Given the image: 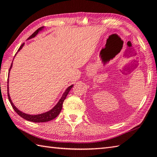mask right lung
I'll return each mask as SVG.
<instances>
[{"instance_id": "add662e5", "label": "right lung", "mask_w": 157, "mask_h": 157, "mask_svg": "<svg viewBox=\"0 0 157 157\" xmlns=\"http://www.w3.org/2000/svg\"><path fill=\"white\" fill-rule=\"evenodd\" d=\"M44 28V27H41L38 28L37 30H36V32H34L33 34L29 36V37L28 38V39H31L32 38L35 37V36L37 35L38 34V32L42 30V29ZM24 46V43L23 44H22L21 45V46H20L19 48L18 49L17 52H19L20 50H21L23 46ZM12 64L13 63H11V67H10V69H9V71L10 70H11V67H12ZM9 83V79H8V82ZM73 86V85H71L69 86V87L66 89V90L65 91V92L63 93V96H61V99L59 100V102H57V104H56L54 107H53L51 110H50L49 111H47L46 113H41V114H38V115H28V114H25V113H23L21 111H20L19 109H17L16 108V106H15V105H13V103L11 101V98H10V96H9V88H8V98H9V101L10 102V103L11 104V106L13 109H14V111L17 113V114L20 116L22 118L25 119L26 120H28V121H32V122H35V123H42V122H47V121H51V120L54 119L55 118H56V117H57L59 115L60 112H61V109H62V107H63V102H64L65 99L66 98L67 96L68 93L69 92L70 90H71L72 88V87Z\"/></svg>"}]
</instances>
